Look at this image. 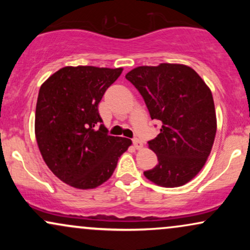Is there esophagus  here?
Returning a JSON list of instances; mask_svg holds the SVG:
<instances>
[{
    "mask_svg": "<svg viewBox=\"0 0 250 250\" xmlns=\"http://www.w3.org/2000/svg\"><path fill=\"white\" fill-rule=\"evenodd\" d=\"M133 145H134V147L136 148V149H141V148L143 147L142 142L140 141L139 139H134V140H133Z\"/></svg>",
    "mask_w": 250,
    "mask_h": 250,
    "instance_id": "34e87169",
    "label": "esophagus"
}]
</instances>
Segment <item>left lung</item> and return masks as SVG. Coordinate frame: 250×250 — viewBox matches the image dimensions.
<instances>
[{
	"label": "left lung",
	"mask_w": 250,
	"mask_h": 250,
	"mask_svg": "<svg viewBox=\"0 0 250 250\" xmlns=\"http://www.w3.org/2000/svg\"><path fill=\"white\" fill-rule=\"evenodd\" d=\"M125 79L140 91L151 120L162 123L148 142L157 163L145 176L173 188L194 179L207 161L216 135V113L210 89L190 67L161 63L134 68Z\"/></svg>",
	"instance_id": "8db88e82"
}]
</instances>
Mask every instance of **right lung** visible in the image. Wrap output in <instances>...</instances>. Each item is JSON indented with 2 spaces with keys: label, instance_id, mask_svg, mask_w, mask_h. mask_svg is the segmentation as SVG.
Masks as SVG:
<instances>
[{
  "label": "right lung",
  "instance_id": "right-lung-1",
  "mask_svg": "<svg viewBox=\"0 0 250 250\" xmlns=\"http://www.w3.org/2000/svg\"><path fill=\"white\" fill-rule=\"evenodd\" d=\"M122 70L64 67L40 88L35 113L37 146L48 168L71 187L101 186L131 145V140L109 135L99 114L103 94Z\"/></svg>",
  "mask_w": 250,
  "mask_h": 250
}]
</instances>
